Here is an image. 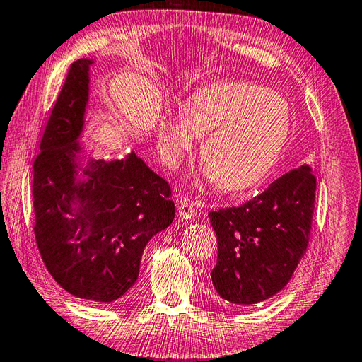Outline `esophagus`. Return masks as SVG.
<instances>
[{
    "label": "esophagus",
    "instance_id": "1",
    "mask_svg": "<svg viewBox=\"0 0 362 362\" xmlns=\"http://www.w3.org/2000/svg\"><path fill=\"white\" fill-rule=\"evenodd\" d=\"M196 206L197 205L193 201H189V199H183V201H180L179 209H177L180 219H183V221L193 219L196 216Z\"/></svg>",
    "mask_w": 362,
    "mask_h": 362
}]
</instances>
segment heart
<instances>
[{
	"instance_id": "obj_1",
	"label": "heart",
	"mask_w": 362,
	"mask_h": 362,
	"mask_svg": "<svg viewBox=\"0 0 362 362\" xmlns=\"http://www.w3.org/2000/svg\"><path fill=\"white\" fill-rule=\"evenodd\" d=\"M291 127V107L281 95L257 83L219 81L193 91L182 110L160 115L157 146L161 160L175 168L204 134V177L233 193L266 179Z\"/></svg>"
}]
</instances>
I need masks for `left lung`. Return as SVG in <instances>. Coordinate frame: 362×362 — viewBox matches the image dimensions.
<instances>
[{"mask_svg": "<svg viewBox=\"0 0 362 362\" xmlns=\"http://www.w3.org/2000/svg\"><path fill=\"white\" fill-rule=\"evenodd\" d=\"M314 199L316 177L303 165L252 201L209 213L218 236L211 281L222 298L253 305L286 286L308 247Z\"/></svg>", "mask_w": 362, "mask_h": 362, "instance_id": "8db88e82", "label": "left lung"}]
</instances>
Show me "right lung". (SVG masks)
<instances>
[{"mask_svg":"<svg viewBox=\"0 0 362 362\" xmlns=\"http://www.w3.org/2000/svg\"><path fill=\"white\" fill-rule=\"evenodd\" d=\"M93 64H71L46 124L34 161V233L60 286L110 303L135 284L146 244L173 224L175 205L168 182L134 151L110 161L83 151L79 138Z\"/></svg>","mask_w":362,"mask_h":362,"instance_id":"obj_1","label":"right lung"}]
</instances>
